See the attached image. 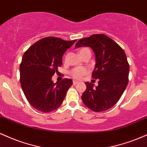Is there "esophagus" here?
<instances>
[{
	"label": "esophagus",
	"instance_id": "1",
	"mask_svg": "<svg viewBox=\"0 0 147 147\" xmlns=\"http://www.w3.org/2000/svg\"><path fill=\"white\" fill-rule=\"evenodd\" d=\"M78 81H73V85H76V84H78Z\"/></svg>",
	"mask_w": 147,
	"mask_h": 147
}]
</instances>
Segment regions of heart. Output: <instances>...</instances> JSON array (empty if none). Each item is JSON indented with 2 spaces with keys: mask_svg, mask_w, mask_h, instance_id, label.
Segmentation results:
<instances>
[{
  "mask_svg": "<svg viewBox=\"0 0 147 147\" xmlns=\"http://www.w3.org/2000/svg\"><path fill=\"white\" fill-rule=\"evenodd\" d=\"M88 51L90 50L88 49H87V48H83V49H81V50L79 51V55L84 53V52H86V51ZM87 72H88L87 69L84 68H81V67H79V68H75L72 69L71 71L70 72V74L73 78L79 79L81 78V77H82L84 75H86V74H87Z\"/></svg>",
  "mask_w": 147,
  "mask_h": 147,
  "instance_id": "obj_1",
  "label": "heart"
}]
</instances>
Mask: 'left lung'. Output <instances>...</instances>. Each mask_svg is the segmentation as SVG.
Segmentation results:
<instances>
[{"label": "left lung", "instance_id": "left-lung-1", "mask_svg": "<svg viewBox=\"0 0 147 147\" xmlns=\"http://www.w3.org/2000/svg\"><path fill=\"white\" fill-rule=\"evenodd\" d=\"M88 47L95 55L92 77L98 79V86L86 82V91L81 96L84 103L94 112L112 107L118 101L128 84L129 65L122 48L103 34H94L79 40L75 48Z\"/></svg>", "mask_w": 147, "mask_h": 147}]
</instances>
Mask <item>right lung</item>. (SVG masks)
I'll list each match as a JSON object with an SVG mask.
<instances>
[{
  "mask_svg": "<svg viewBox=\"0 0 147 147\" xmlns=\"http://www.w3.org/2000/svg\"><path fill=\"white\" fill-rule=\"evenodd\" d=\"M75 41L47 37L35 42L23 55L20 65L21 86L30 105L40 112L57 109L71 87L72 79L54 84L52 77L62 64L63 53Z\"/></svg>",
  "mask_w": 147,
  "mask_h": 147,
  "instance_id": "right-lung-1",
  "label": "right lung"
}]
</instances>
